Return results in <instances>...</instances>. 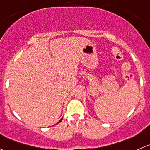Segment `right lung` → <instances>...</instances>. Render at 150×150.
<instances>
[{
	"mask_svg": "<svg viewBox=\"0 0 150 150\" xmlns=\"http://www.w3.org/2000/svg\"><path fill=\"white\" fill-rule=\"evenodd\" d=\"M62 120H60V121H59V122H58V123H59V122H61V121H62Z\"/></svg>",
	"mask_w": 150,
	"mask_h": 150,
	"instance_id": "add662e5",
	"label": "right lung"
}]
</instances>
